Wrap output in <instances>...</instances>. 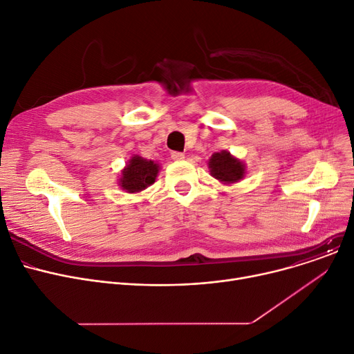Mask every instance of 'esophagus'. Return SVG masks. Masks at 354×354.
Listing matches in <instances>:
<instances>
[{"mask_svg":"<svg viewBox=\"0 0 354 354\" xmlns=\"http://www.w3.org/2000/svg\"><path fill=\"white\" fill-rule=\"evenodd\" d=\"M171 158H173L174 161H183V160L185 158V156H184V153H180V151H173V153H171Z\"/></svg>","mask_w":354,"mask_h":354,"instance_id":"34e87169","label":"esophagus"}]
</instances>
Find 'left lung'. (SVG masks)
Here are the masks:
<instances>
[{
	"instance_id": "8db88e82",
	"label": "left lung",
	"mask_w": 354,
	"mask_h": 354,
	"mask_svg": "<svg viewBox=\"0 0 354 354\" xmlns=\"http://www.w3.org/2000/svg\"><path fill=\"white\" fill-rule=\"evenodd\" d=\"M207 165L210 169V174L221 184H236L243 180L247 173L245 164L227 150L214 153Z\"/></svg>"
}]
</instances>
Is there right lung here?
<instances>
[{
	"label": "right lung",
	"mask_w": 354,
	"mask_h": 354,
	"mask_svg": "<svg viewBox=\"0 0 354 354\" xmlns=\"http://www.w3.org/2000/svg\"><path fill=\"white\" fill-rule=\"evenodd\" d=\"M160 169L158 162L134 154L121 170L118 185L126 193H140L156 181Z\"/></svg>",
	"instance_id": "right-lung-1"
}]
</instances>
